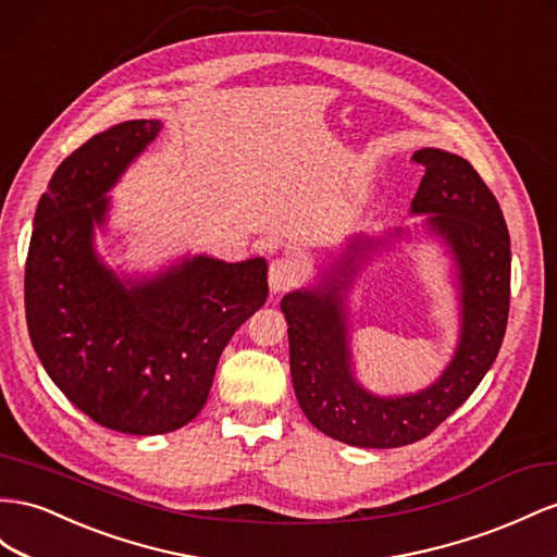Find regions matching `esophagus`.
<instances>
[{
	"instance_id": "obj_1",
	"label": "esophagus",
	"mask_w": 557,
	"mask_h": 557,
	"mask_svg": "<svg viewBox=\"0 0 557 557\" xmlns=\"http://www.w3.org/2000/svg\"><path fill=\"white\" fill-rule=\"evenodd\" d=\"M302 278V269L290 258H278L269 264V288L274 293L290 290Z\"/></svg>"
}]
</instances>
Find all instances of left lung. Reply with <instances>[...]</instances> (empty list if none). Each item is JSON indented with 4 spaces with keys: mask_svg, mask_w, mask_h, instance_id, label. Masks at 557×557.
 I'll list each match as a JSON object with an SVG mask.
<instances>
[{
    "mask_svg": "<svg viewBox=\"0 0 557 557\" xmlns=\"http://www.w3.org/2000/svg\"><path fill=\"white\" fill-rule=\"evenodd\" d=\"M412 161L424 166L412 213H433L429 227L453 248L461 278V342L443 377L405 398H377L351 377L339 288L349 281L356 246L323 290H299L281 299L290 325V374L299 408L315 429L356 447H400L426 438L473 394L506 333L510 238L497 199L457 154L426 147Z\"/></svg>",
    "mask_w": 557,
    "mask_h": 557,
    "instance_id": "1",
    "label": "left lung"
}]
</instances>
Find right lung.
<instances>
[{
	"instance_id": "right-lung-1",
	"label": "right lung",
	"mask_w": 557,
	"mask_h": 557,
	"mask_svg": "<svg viewBox=\"0 0 557 557\" xmlns=\"http://www.w3.org/2000/svg\"><path fill=\"white\" fill-rule=\"evenodd\" d=\"M159 128L135 119L74 149L41 194L25 262L27 330L44 370L96 424L135 435L201 412L222 349L269 293L260 258H194L131 288L98 262L104 191Z\"/></svg>"
}]
</instances>
